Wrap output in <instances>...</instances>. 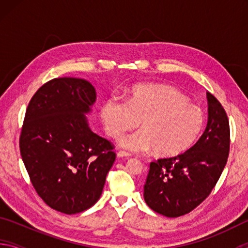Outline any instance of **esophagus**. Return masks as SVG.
Here are the masks:
<instances>
[{
  "label": "esophagus",
  "mask_w": 248,
  "mask_h": 248,
  "mask_svg": "<svg viewBox=\"0 0 248 248\" xmlns=\"http://www.w3.org/2000/svg\"><path fill=\"white\" fill-rule=\"evenodd\" d=\"M130 155H131V154L125 152V151H119V152L117 153V156H118V157H129Z\"/></svg>",
  "instance_id": "obj_1"
}]
</instances>
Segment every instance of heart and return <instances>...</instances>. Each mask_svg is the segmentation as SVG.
Instances as JSON below:
<instances>
[{"instance_id": "1", "label": "heart", "mask_w": 248, "mask_h": 248, "mask_svg": "<svg viewBox=\"0 0 248 248\" xmlns=\"http://www.w3.org/2000/svg\"><path fill=\"white\" fill-rule=\"evenodd\" d=\"M107 133L119 138L141 125L140 131L124 138L121 145L134 152L153 149L159 157H175L189 150L203 131L202 109L189 104L182 92L170 86H134L128 102L117 97L102 106Z\"/></svg>"}]
</instances>
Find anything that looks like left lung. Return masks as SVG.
<instances>
[{
  "mask_svg": "<svg viewBox=\"0 0 248 248\" xmlns=\"http://www.w3.org/2000/svg\"><path fill=\"white\" fill-rule=\"evenodd\" d=\"M208 124L197 143L175 157L150 163L144 185L146 204L159 215H187L211 194L230 152V124L223 106L207 93Z\"/></svg>",
  "mask_w": 248,
  "mask_h": 248,
  "instance_id": "left-lung-1",
  "label": "left lung"
}]
</instances>
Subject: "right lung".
Wrapping results in <instances>:
<instances>
[{"label": "right lung", "mask_w": 248, "mask_h": 248, "mask_svg": "<svg viewBox=\"0 0 248 248\" xmlns=\"http://www.w3.org/2000/svg\"><path fill=\"white\" fill-rule=\"evenodd\" d=\"M95 99L85 79L53 78L33 94L25 114L19 151L31 185L65 215L97 202L116 159L114 144L92 132L84 116Z\"/></svg>", "instance_id": "obj_1"}]
</instances>
